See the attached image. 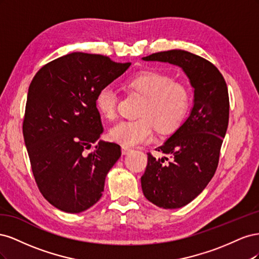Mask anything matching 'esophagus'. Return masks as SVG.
Returning a JSON list of instances; mask_svg holds the SVG:
<instances>
[{"instance_id": "esophagus-1", "label": "esophagus", "mask_w": 259, "mask_h": 259, "mask_svg": "<svg viewBox=\"0 0 259 259\" xmlns=\"http://www.w3.org/2000/svg\"><path fill=\"white\" fill-rule=\"evenodd\" d=\"M121 150H122V154H127L130 151H132V148L123 145L122 148H121Z\"/></svg>"}]
</instances>
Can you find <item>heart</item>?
I'll use <instances>...</instances> for the list:
<instances>
[{
  "instance_id": "heart-1",
  "label": "heart",
  "mask_w": 259,
  "mask_h": 259,
  "mask_svg": "<svg viewBox=\"0 0 259 259\" xmlns=\"http://www.w3.org/2000/svg\"><path fill=\"white\" fill-rule=\"evenodd\" d=\"M126 84L147 97L139 112L142 119L116 123L109 131L112 142L124 146L150 143L154 139V124L161 132H168L182 123L189 108L187 88L174 82L169 74L158 70H143L127 77ZM95 106L106 119L113 120L117 110V95L112 85L100 88Z\"/></svg>"
}]
</instances>
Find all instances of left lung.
Masks as SVG:
<instances>
[{"label": "left lung", "instance_id": "1", "mask_svg": "<svg viewBox=\"0 0 259 259\" xmlns=\"http://www.w3.org/2000/svg\"><path fill=\"white\" fill-rule=\"evenodd\" d=\"M182 68L194 90L193 107L187 120L155 149L171 156L170 162L148 153L142 176L144 195L163 208L187 205L204 190L218 166L219 153L229 121V95L219 70L198 55L171 50L143 57Z\"/></svg>", "mask_w": 259, "mask_h": 259}]
</instances>
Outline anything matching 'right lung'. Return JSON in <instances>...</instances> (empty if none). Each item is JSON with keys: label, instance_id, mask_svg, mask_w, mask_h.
I'll use <instances>...</instances> for the list:
<instances>
[{"label": "right lung", "instance_id": "1", "mask_svg": "<svg viewBox=\"0 0 259 259\" xmlns=\"http://www.w3.org/2000/svg\"><path fill=\"white\" fill-rule=\"evenodd\" d=\"M130 66L76 52L46 64L31 81L23 138L38 190L60 210L81 213L103 195L121 148L98 140L104 128L95 96Z\"/></svg>", "mask_w": 259, "mask_h": 259}]
</instances>
